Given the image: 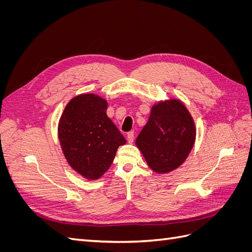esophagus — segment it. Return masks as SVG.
<instances>
[{
  "label": "esophagus",
  "instance_id": "obj_1",
  "mask_svg": "<svg viewBox=\"0 0 252 252\" xmlns=\"http://www.w3.org/2000/svg\"><path fill=\"white\" fill-rule=\"evenodd\" d=\"M127 140L129 143H132L134 140V131H129L127 133Z\"/></svg>",
  "mask_w": 252,
  "mask_h": 252
}]
</instances>
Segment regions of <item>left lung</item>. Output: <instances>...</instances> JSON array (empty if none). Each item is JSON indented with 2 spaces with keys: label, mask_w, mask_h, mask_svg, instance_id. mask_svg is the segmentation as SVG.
Masks as SVG:
<instances>
[{
  "label": "left lung",
  "mask_w": 252,
  "mask_h": 252,
  "mask_svg": "<svg viewBox=\"0 0 252 252\" xmlns=\"http://www.w3.org/2000/svg\"><path fill=\"white\" fill-rule=\"evenodd\" d=\"M195 140L192 118L180 101L154 106L136 145L147 164L158 173L169 172L185 161Z\"/></svg>",
  "instance_id": "8db88e82"
}]
</instances>
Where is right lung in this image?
Segmentation results:
<instances>
[{
	"label": "right lung",
	"mask_w": 252,
	"mask_h": 252,
	"mask_svg": "<svg viewBox=\"0 0 252 252\" xmlns=\"http://www.w3.org/2000/svg\"><path fill=\"white\" fill-rule=\"evenodd\" d=\"M107 102L95 94H81L68 103L59 124V139L72 168L96 180L107 171L126 140L106 114Z\"/></svg>",
	"instance_id": "1"
}]
</instances>
